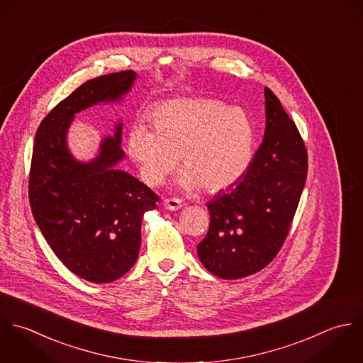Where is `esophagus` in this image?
Here are the masks:
<instances>
[{
  "label": "esophagus",
  "mask_w": 363,
  "mask_h": 363,
  "mask_svg": "<svg viewBox=\"0 0 363 363\" xmlns=\"http://www.w3.org/2000/svg\"><path fill=\"white\" fill-rule=\"evenodd\" d=\"M164 206L168 211H178L182 208V202L178 198H168L164 201Z\"/></svg>",
  "instance_id": "esophagus-1"
}]
</instances>
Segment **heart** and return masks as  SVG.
<instances>
[{
    "mask_svg": "<svg viewBox=\"0 0 363 363\" xmlns=\"http://www.w3.org/2000/svg\"><path fill=\"white\" fill-rule=\"evenodd\" d=\"M154 130L135 124L127 150L147 185L165 181L178 164V184L188 191L219 192L235 185L249 169L256 145L252 118L240 107L212 99H175L151 113Z\"/></svg>",
    "mask_w": 363,
    "mask_h": 363,
    "instance_id": "heart-1",
    "label": "heart"
}]
</instances>
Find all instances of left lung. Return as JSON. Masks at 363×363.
<instances>
[{
  "mask_svg": "<svg viewBox=\"0 0 363 363\" xmlns=\"http://www.w3.org/2000/svg\"><path fill=\"white\" fill-rule=\"evenodd\" d=\"M266 130L247 172L208 202L209 230L198 245L212 274L236 280L264 269L280 252L307 179L308 155L297 125L264 87Z\"/></svg>",
  "mask_w": 363,
  "mask_h": 363,
  "instance_id": "left-lung-1",
  "label": "left lung"
}]
</instances>
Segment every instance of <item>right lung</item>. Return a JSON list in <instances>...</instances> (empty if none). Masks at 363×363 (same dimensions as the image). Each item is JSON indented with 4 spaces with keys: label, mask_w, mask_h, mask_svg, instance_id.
<instances>
[{
    "label": "right lung",
    "mask_w": 363,
    "mask_h": 363,
    "mask_svg": "<svg viewBox=\"0 0 363 363\" xmlns=\"http://www.w3.org/2000/svg\"><path fill=\"white\" fill-rule=\"evenodd\" d=\"M135 77V72L124 70L87 80L50 110L35 135L28 186L35 222L56 257L96 284L111 283L134 266L143 216L160 198L116 168L124 158L121 123L89 162L74 160L66 135L76 113L120 101Z\"/></svg>",
    "instance_id": "1"
}]
</instances>
